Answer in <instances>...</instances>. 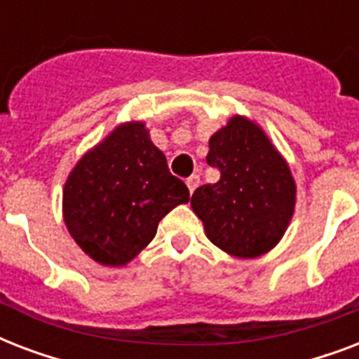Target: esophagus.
<instances>
[{
  "label": "esophagus",
  "mask_w": 359,
  "mask_h": 359,
  "mask_svg": "<svg viewBox=\"0 0 359 359\" xmlns=\"http://www.w3.org/2000/svg\"><path fill=\"white\" fill-rule=\"evenodd\" d=\"M186 184H188V190H190V194H194L197 186H199V177H197V175H191V177H188V179H186Z\"/></svg>",
  "instance_id": "esophagus-1"
}]
</instances>
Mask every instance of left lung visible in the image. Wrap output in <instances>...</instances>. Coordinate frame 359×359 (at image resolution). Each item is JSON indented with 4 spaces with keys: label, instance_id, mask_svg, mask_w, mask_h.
I'll use <instances>...</instances> for the list:
<instances>
[{
    "label": "left lung",
    "instance_id": "8db88e82",
    "mask_svg": "<svg viewBox=\"0 0 359 359\" xmlns=\"http://www.w3.org/2000/svg\"><path fill=\"white\" fill-rule=\"evenodd\" d=\"M207 163L219 169V180L199 186L191 208L208 240L240 259L272 250L294 212L296 186L264 132L236 115L210 137Z\"/></svg>",
    "mask_w": 359,
    "mask_h": 359
}]
</instances>
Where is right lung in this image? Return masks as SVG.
I'll return each instance as SVG.
<instances>
[{
  "label": "right lung",
  "mask_w": 359,
  "mask_h": 359,
  "mask_svg": "<svg viewBox=\"0 0 359 359\" xmlns=\"http://www.w3.org/2000/svg\"><path fill=\"white\" fill-rule=\"evenodd\" d=\"M188 199V186L171 175L143 123H126L72 169L65 224L87 255L123 266L154 238L160 219Z\"/></svg>",
  "instance_id": "right-lung-1"
}]
</instances>
